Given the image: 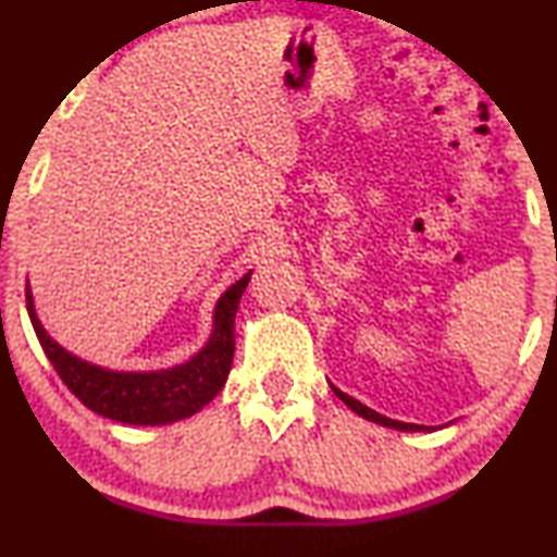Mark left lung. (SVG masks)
Wrapping results in <instances>:
<instances>
[{
    "mask_svg": "<svg viewBox=\"0 0 557 557\" xmlns=\"http://www.w3.org/2000/svg\"><path fill=\"white\" fill-rule=\"evenodd\" d=\"M332 391H334V395H337V398H339L342 403H345V406H347L349 410H355V413L360 416V418H364V421H372V423H377V425H385V429H395V431H408V433H416V431H431V425L403 423V421H393V418H385V416H380L377 410H372V408H368V406H362L360 400H355L352 395L342 393L339 387H334V385H332Z\"/></svg>",
    "mask_w": 557,
    "mask_h": 557,
    "instance_id": "1",
    "label": "left lung"
}]
</instances>
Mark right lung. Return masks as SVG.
Listing matches in <instances>:
<instances>
[{
  "instance_id": "1",
  "label": "right lung",
  "mask_w": 557,
  "mask_h": 557,
  "mask_svg": "<svg viewBox=\"0 0 557 557\" xmlns=\"http://www.w3.org/2000/svg\"><path fill=\"white\" fill-rule=\"evenodd\" d=\"M246 276L220 294L212 309V330L189 360L164 370H111L73 355L45 330L27 284V311L37 339L75 398L94 413L128 425H166L195 416L223 391L235 352V311L246 292Z\"/></svg>"
}]
</instances>
